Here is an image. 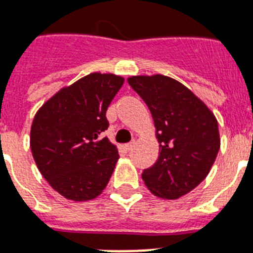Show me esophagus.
Instances as JSON below:
<instances>
[{
    "instance_id": "obj_1",
    "label": "esophagus",
    "mask_w": 253,
    "mask_h": 253,
    "mask_svg": "<svg viewBox=\"0 0 253 253\" xmlns=\"http://www.w3.org/2000/svg\"><path fill=\"white\" fill-rule=\"evenodd\" d=\"M135 144H136V141H135V140H132L131 143H128V144H126V145H125V149H126L127 152H130V150H132V148L135 146Z\"/></svg>"
}]
</instances>
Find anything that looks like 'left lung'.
<instances>
[{"instance_id": "left-lung-1", "label": "left lung", "mask_w": 253, "mask_h": 253, "mask_svg": "<svg viewBox=\"0 0 253 253\" xmlns=\"http://www.w3.org/2000/svg\"><path fill=\"white\" fill-rule=\"evenodd\" d=\"M152 113L159 143L157 162L144 169L145 185L163 199H177L207 177L220 149L216 117L179 81L162 74L127 78Z\"/></svg>"}]
</instances>
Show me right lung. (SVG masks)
<instances>
[{
    "instance_id": "right-lung-1",
    "label": "right lung",
    "mask_w": 253,
    "mask_h": 253,
    "mask_svg": "<svg viewBox=\"0 0 253 253\" xmlns=\"http://www.w3.org/2000/svg\"><path fill=\"white\" fill-rule=\"evenodd\" d=\"M125 78L87 74L63 87L36 113L31 149L40 172L64 198L84 202L101 194L120 158L108 137L107 109Z\"/></svg>"
}]
</instances>
